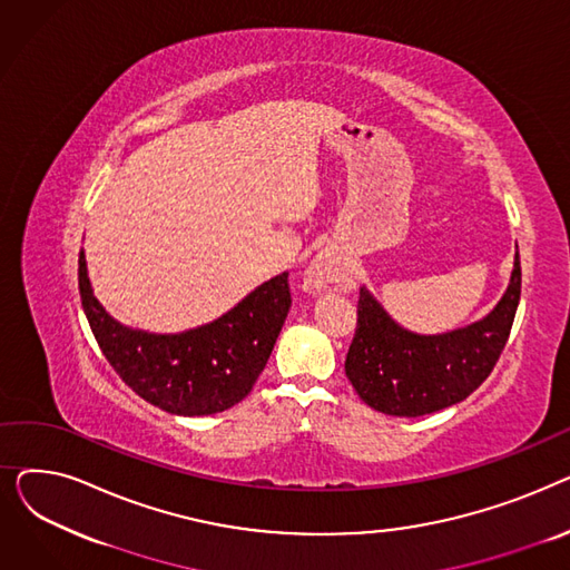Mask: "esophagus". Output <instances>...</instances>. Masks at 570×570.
<instances>
[{
  "mask_svg": "<svg viewBox=\"0 0 570 570\" xmlns=\"http://www.w3.org/2000/svg\"><path fill=\"white\" fill-rule=\"evenodd\" d=\"M342 282H344L342 263L331 252H321L305 273V288L309 293H323V291L337 288Z\"/></svg>",
  "mask_w": 570,
  "mask_h": 570,
  "instance_id": "obj_1",
  "label": "esophagus"
}]
</instances>
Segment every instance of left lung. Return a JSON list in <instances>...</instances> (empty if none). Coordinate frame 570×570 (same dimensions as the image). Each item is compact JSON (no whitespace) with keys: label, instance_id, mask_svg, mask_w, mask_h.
Listing matches in <instances>:
<instances>
[{"label":"left lung","instance_id":"1","mask_svg":"<svg viewBox=\"0 0 570 570\" xmlns=\"http://www.w3.org/2000/svg\"><path fill=\"white\" fill-rule=\"evenodd\" d=\"M522 267H515L497 307L481 321L443 335L404 331L376 297L361 288L357 325L346 353V376L361 400L387 415L415 417L466 400L494 370L520 303Z\"/></svg>","mask_w":570,"mask_h":570}]
</instances>
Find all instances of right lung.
Wrapping results in <instances>:
<instances>
[{
  "label": "right lung",
  "instance_id": "right-lung-1",
  "mask_svg": "<svg viewBox=\"0 0 570 570\" xmlns=\"http://www.w3.org/2000/svg\"><path fill=\"white\" fill-rule=\"evenodd\" d=\"M85 316L110 367L136 395L175 415H213L243 402L275 348L291 307L288 273L254 288L217 321L177 335L117 323L95 297L78 258Z\"/></svg>",
  "mask_w": 570,
  "mask_h": 570
}]
</instances>
